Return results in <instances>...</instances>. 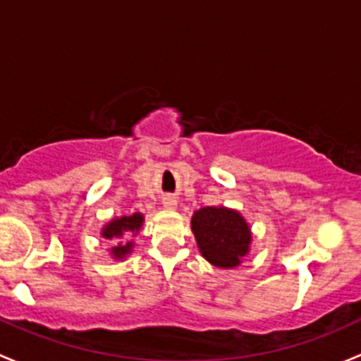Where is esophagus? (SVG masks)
Wrapping results in <instances>:
<instances>
[{"instance_id": "1", "label": "esophagus", "mask_w": 361, "mask_h": 361, "mask_svg": "<svg viewBox=\"0 0 361 361\" xmlns=\"http://www.w3.org/2000/svg\"><path fill=\"white\" fill-rule=\"evenodd\" d=\"M163 207H165L166 210H173V208L177 207L176 196H165V198H163Z\"/></svg>"}]
</instances>
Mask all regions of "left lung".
I'll return each mask as SVG.
<instances>
[{
    "label": "left lung",
    "instance_id": "8db88e82",
    "mask_svg": "<svg viewBox=\"0 0 361 361\" xmlns=\"http://www.w3.org/2000/svg\"><path fill=\"white\" fill-rule=\"evenodd\" d=\"M191 229L208 262L231 269L250 252L252 233L240 212L226 207H203L192 214Z\"/></svg>",
    "mask_w": 361,
    "mask_h": 361
}]
</instances>
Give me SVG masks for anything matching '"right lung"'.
<instances>
[{
  "instance_id": "obj_1",
  "label": "right lung",
  "mask_w": 361,
  "mask_h": 361,
  "mask_svg": "<svg viewBox=\"0 0 361 361\" xmlns=\"http://www.w3.org/2000/svg\"><path fill=\"white\" fill-rule=\"evenodd\" d=\"M144 215L142 214H132V215H123V217L113 219V221L107 222L102 228V238L106 240L114 241V247L111 248V255L114 259H123L132 252L133 241H126L130 236H135L139 233V229L142 228Z\"/></svg>"
}]
</instances>
